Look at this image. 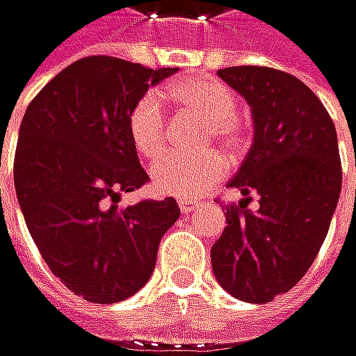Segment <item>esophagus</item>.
Segmentation results:
<instances>
[{
	"instance_id": "34e87169",
	"label": "esophagus",
	"mask_w": 356,
	"mask_h": 356,
	"mask_svg": "<svg viewBox=\"0 0 356 356\" xmlns=\"http://www.w3.org/2000/svg\"><path fill=\"white\" fill-rule=\"evenodd\" d=\"M179 209H181V213H184V215H190V213L198 211V209H200V204H198V202H194V200H179Z\"/></svg>"
}]
</instances>
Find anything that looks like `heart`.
<instances>
[{
    "label": "heart",
    "mask_w": 356,
    "mask_h": 356,
    "mask_svg": "<svg viewBox=\"0 0 356 356\" xmlns=\"http://www.w3.org/2000/svg\"><path fill=\"white\" fill-rule=\"evenodd\" d=\"M164 95L181 106L188 114L207 120L204 145L219 143L229 154L244 147V122L236 114L238 99L234 89L217 79L198 76L172 83ZM127 133L135 152L154 162L166 149V116L162 97L145 91L135 99L127 114ZM227 172V160L221 152L209 149L194 158L170 156L152 168V186L158 194L175 198H196L217 186Z\"/></svg>",
    "instance_id": "b5f03b06"
}]
</instances>
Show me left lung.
<instances>
[{
    "instance_id": "obj_1",
    "label": "left lung",
    "mask_w": 356,
    "mask_h": 356,
    "mask_svg": "<svg viewBox=\"0 0 356 356\" xmlns=\"http://www.w3.org/2000/svg\"><path fill=\"white\" fill-rule=\"evenodd\" d=\"M252 106L254 143L227 188V225L211 248L217 282L244 302L292 290L313 265L336 211L342 166L332 116L294 74L269 66L217 72ZM257 196L259 207L248 204Z\"/></svg>"
}]
</instances>
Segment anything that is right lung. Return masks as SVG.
I'll use <instances>...</instances> for the list:
<instances>
[{"instance_id":"add662e5","label":"right lung","mask_w":356,"mask_h":356,"mask_svg":"<svg viewBox=\"0 0 356 356\" xmlns=\"http://www.w3.org/2000/svg\"><path fill=\"white\" fill-rule=\"evenodd\" d=\"M177 68L87 56L29 104L14 154V188L49 271L95 305L133 296L149 280L160 238L179 219L175 198L118 209L149 181L127 133L135 99Z\"/></svg>"}]
</instances>
